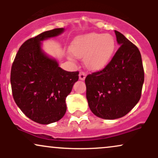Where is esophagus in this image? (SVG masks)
<instances>
[{"mask_svg":"<svg viewBox=\"0 0 158 158\" xmlns=\"http://www.w3.org/2000/svg\"><path fill=\"white\" fill-rule=\"evenodd\" d=\"M85 77H86V73L84 71H80V73H79V79L80 80H85Z\"/></svg>","mask_w":158,"mask_h":158,"instance_id":"esophagus-1","label":"esophagus"}]
</instances>
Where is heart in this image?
Returning <instances> with one entry per match:
<instances>
[{
	"label": "heart",
	"mask_w": 158,
	"mask_h": 158,
	"mask_svg": "<svg viewBox=\"0 0 158 158\" xmlns=\"http://www.w3.org/2000/svg\"><path fill=\"white\" fill-rule=\"evenodd\" d=\"M116 47V40L112 35L92 32L76 38L70 44V52L77 58L84 57L85 66L97 71L109 64Z\"/></svg>",
	"instance_id": "b5f03b06"
}]
</instances>
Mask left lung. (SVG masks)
Masks as SVG:
<instances>
[{
  "label": "left lung",
  "mask_w": 158,
  "mask_h": 158,
  "mask_svg": "<svg viewBox=\"0 0 158 158\" xmlns=\"http://www.w3.org/2000/svg\"><path fill=\"white\" fill-rule=\"evenodd\" d=\"M120 45L107 66L85 78L86 97L91 111L100 118L124 117L139 102L144 70L138 48L115 30Z\"/></svg>",
  "instance_id": "8db88e82"
}]
</instances>
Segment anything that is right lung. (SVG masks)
<instances>
[{
    "instance_id": "1",
    "label": "right lung",
    "mask_w": 158,
    "mask_h": 158,
    "mask_svg": "<svg viewBox=\"0 0 158 158\" xmlns=\"http://www.w3.org/2000/svg\"><path fill=\"white\" fill-rule=\"evenodd\" d=\"M64 32L56 28L27 40L19 48L11 69L14 100L27 117L39 124H50L64 117L65 99L79 79V71L69 72L48 56L41 42Z\"/></svg>"
}]
</instances>
